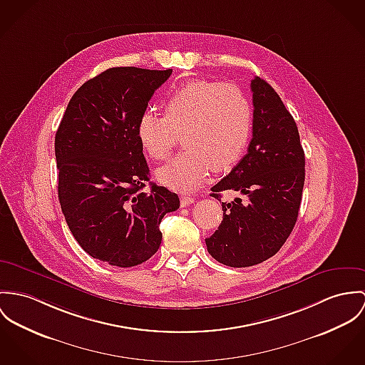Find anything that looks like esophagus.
Segmentation results:
<instances>
[{
	"instance_id": "1",
	"label": "esophagus",
	"mask_w": 365,
	"mask_h": 365,
	"mask_svg": "<svg viewBox=\"0 0 365 365\" xmlns=\"http://www.w3.org/2000/svg\"><path fill=\"white\" fill-rule=\"evenodd\" d=\"M194 200H195L194 197L184 194V195H181V206H182V207H184V206H188V205H190V203H192Z\"/></svg>"
}]
</instances>
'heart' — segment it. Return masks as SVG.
Masks as SVG:
<instances>
[{
	"mask_svg": "<svg viewBox=\"0 0 365 365\" xmlns=\"http://www.w3.org/2000/svg\"><path fill=\"white\" fill-rule=\"evenodd\" d=\"M252 131V107L229 83L190 81L165 100V115L145 111L138 121V139L153 160H165L182 135L185 148L156 171V178L174 190H194L212 168L226 171L244 155Z\"/></svg>",
	"mask_w": 365,
	"mask_h": 365,
	"instance_id": "heart-1",
	"label": "heart"
}]
</instances>
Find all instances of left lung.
<instances>
[{
  "label": "left lung",
  "mask_w": 365,
  "mask_h": 365,
  "mask_svg": "<svg viewBox=\"0 0 365 365\" xmlns=\"http://www.w3.org/2000/svg\"><path fill=\"white\" fill-rule=\"evenodd\" d=\"M254 120L247 155L212 187V197L237 191L245 200L222 202L223 220L207 237V252L232 267L258 265L273 257L293 232L305 180V156L293 115L274 89L251 81Z\"/></svg>",
  "instance_id": "8db88e82"
}]
</instances>
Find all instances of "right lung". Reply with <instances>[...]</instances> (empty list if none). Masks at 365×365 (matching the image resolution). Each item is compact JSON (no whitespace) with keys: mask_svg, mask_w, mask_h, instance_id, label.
<instances>
[{"mask_svg":"<svg viewBox=\"0 0 365 365\" xmlns=\"http://www.w3.org/2000/svg\"><path fill=\"white\" fill-rule=\"evenodd\" d=\"M135 66L110 68L69 100L56 133L58 199L66 225L92 258L131 267L153 257L159 229L178 195L150 182L138 139L139 117L171 75Z\"/></svg>","mask_w":365,"mask_h":365,"instance_id":"obj_1","label":"right lung"}]
</instances>
